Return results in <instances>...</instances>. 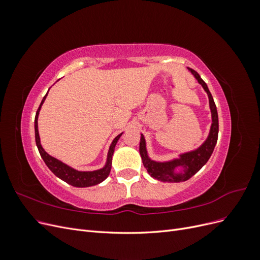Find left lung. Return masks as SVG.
<instances>
[{"label": "left lung", "instance_id": "8db88e82", "mask_svg": "<svg viewBox=\"0 0 260 260\" xmlns=\"http://www.w3.org/2000/svg\"><path fill=\"white\" fill-rule=\"evenodd\" d=\"M190 72L194 75V77L198 79V81L202 84L208 94L209 99V106L211 111V117H212V123L209 136L207 140L204 142L198 149L195 151L184 153L180 155V158L174 159L171 161L166 162H158L149 159L146 151L145 145V139L143 135H141L140 140V155L142 157V161L145 169L149 174V176L153 177L154 179H157L162 182H182V181H186L193 177L196 172H198L204 165H205L210 156L214 152L217 140H218V131H219V122H218V113L217 107L214 102V99L211 96V93L208 90V86L204 81L201 76L193 70L192 68ZM178 167H183L184 171L182 173H175L174 169Z\"/></svg>", "mask_w": 260, "mask_h": 260}]
</instances>
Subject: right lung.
Instances as JSON below:
<instances>
[{"label":"right lung","mask_w":260,"mask_h":260,"mask_svg":"<svg viewBox=\"0 0 260 260\" xmlns=\"http://www.w3.org/2000/svg\"><path fill=\"white\" fill-rule=\"evenodd\" d=\"M46 95H48V93H46L45 96L43 98L40 106H39V108H38L36 118H35L36 143H37V146L39 149V153H40L45 165L49 167V169L53 172L55 176L58 177L62 181H65L66 183L73 185V186H76V187H88V186L96 185L101 182H103V181L108 177L109 172H111L112 158H113V154L115 151V146L118 142V140H119V138L121 137L122 133H120L119 136H117L114 139L111 146H109V151L107 154V161H106L105 166L102 169L94 170V171H78L72 167H69L64 162H61L58 159L50 156L44 151L43 147L41 146V143H40V137H39V131H38V116H39V112H40L42 104L44 103Z\"/></svg>","instance_id":"obj_1"}]
</instances>
